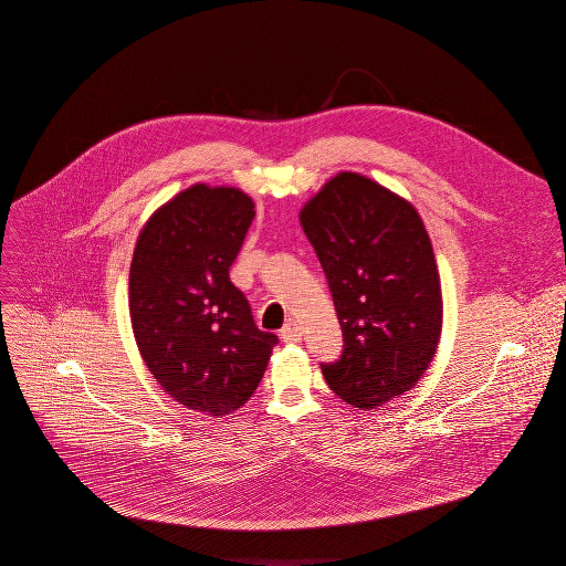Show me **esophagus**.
<instances>
[{"label":"esophagus","instance_id":"obj_1","mask_svg":"<svg viewBox=\"0 0 566 566\" xmlns=\"http://www.w3.org/2000/svg\"><path fill=\"white\" fill-rule=\"evenodd\" d=\"M280 337H282V342H286V344H295V342L301 339V326H298L295 321H289V323L282 326Z\"/></svg>","mask_w":566,"mask_h":566}]
</instances>
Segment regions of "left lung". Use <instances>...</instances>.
<instances>
[{
    "label": "left lung",
    "mask_w": 566,
    "mask_h": 566,
    "mask_svg": "<svg viewBox=\"0 0 566 566\" xmlns=\"http://www.w3.org/2000/svg\"><path fill=\"white\" fill-rule=\"evenodd\" d=\"M323 265L344 352L323 363L346 403L377 409L418 384L441 335V286L422 218L399 195L342 171L301 210Z\"/></svg>",
    "instance_id": "left-lung-1"
}]
</instances>
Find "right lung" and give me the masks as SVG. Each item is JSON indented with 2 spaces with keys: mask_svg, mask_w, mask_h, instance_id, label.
<instances>
[{
  "mask_svg": "<svg viewBox=\"0 0 566 566\" xmlns=\"http://www.w3.org/2000/svg\"><path fill=\"white\" fill-rule=\"evenodd\" d=\"M252 218L242 190L195 185L150 216L135 243L129 312L139 354L171 399L208 416L252 397L277 344L229 277Z\"/></svg>",
  "mask_w": 566,
  "mask_h": 566,
  "instance_id": "right-lung-1",
  "label": "right lung"
}]
</instances>
